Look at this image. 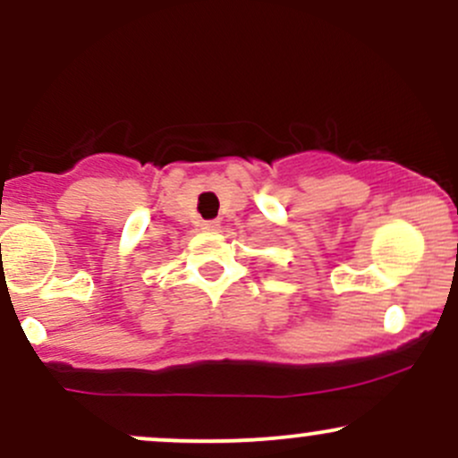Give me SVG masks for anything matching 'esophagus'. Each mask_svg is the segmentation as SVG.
Returning a JSON list of instances; mask_svg holds the SVG:
<instances>
[{
    "instance_id": "obj_1",
    "label": "esophagus",
    "mask_w": 458,
    "mask_h": 458,
    "mask_svg": "<svg viewBox=\"0 0 458 458\" xmlns=\"http://www.w3.org/2000/svg\"><path fill=\"white\" fill-rule=\"evenodd\" d=\"M219 224L217 222H202V230H217Z\"/></svg>"
}]
</instances>
